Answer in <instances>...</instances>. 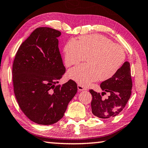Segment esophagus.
Here are the masks:
<instances>
[{"label":"esophagus","mask_w":148,"mask_h":148,"mask_svg":"<svg viewBox=\"0 0 148 148\" xmlns=\"http://www.w3.org/2000/svg\"><path fill=\"white\" fill-rule=\"evenodd\" d=\"M77 88H78L79 91H83V90H87V88H86L85 87H84L83 86H82L81 85H77Z\"/></svg>","instance_id":"esophagus-1"}]
</instances>
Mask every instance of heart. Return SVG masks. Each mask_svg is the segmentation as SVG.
Returning a JSON list of instances; mask_svg holds the SVG:
<instances>
[{
	"label": "heart",
	"mask_w": 148,
	"mask_h": 148,
	"mask_svg": "<svg viewBox=\"0 0 148 148\" xmlns=\"http://www.w3.org/2000/svg\"><path fill=\"white\" fill-rule=\"evenodd\" d=\"M67 66L76 65L86 60L88 63L72 68L69 78L82 86L92 82L107 80L114 76L123 64L125 53L121 47L99 34L82 36L79 41L71 38L63 47Z\"/></svg>",
	"instance_id": "1"
}]
</instances>
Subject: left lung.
I'll list each match as a JSON object with an SVG mask.
<instances>
[{"instance_id": "obj_1", "label": "left lung", "mask_w": 148, "mask_h": 148, "mask_svg": "<svg viewBox=\"0 0 148 148\" xmlns=\"http://www.w3.org/2000/svg\"><path fill=\"white\" fill-rule=\"evenodd\" d=\"M101 88L109 93L106 99H102L100 93L90 89L92 95L91 109L93 114L103 119H108L119 114L126 105L130 97L132 81L130 73V65L128 61L124 63L114 76L103 81Z\"/></svg>"}]
</instances>
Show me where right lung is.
<instances>
[{"label":"right lung","instance_id":"add662e5","mask_svg":"<svg viewBox=\"0 0 148 148\" xmlns=\"http://www.w3.org/2000/svg\"><path fill=\"white\" fill-rule=\"evenodd\" d=\"M61 33L55 29L36 28L20 45L12 65L14 91L24 114L32 121L51 125L62 119L77 92L70 79L56 84L65 73L58 47Z\"/></svg>","mask_w":148,"mask_h":148}]
</instances>
